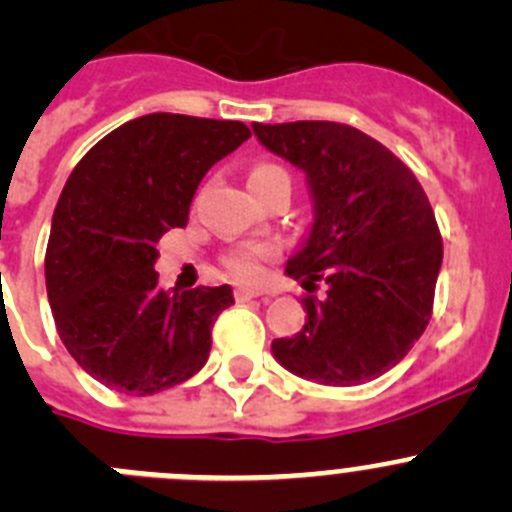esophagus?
<instances>
[{
  "mask_svg": "<svg viewBox=\"0 0 512 512\" xmlns=\"http://www.w3.org/2000/svg\"><path fill=\"white\" fill-rule=\"evenodd\" d=\"M255 298H262L260 290H250V288L234 290V300H237V303H247V300H255Z\"/></svg>",
  "mask_w": 512,
  "mask_h": 512,
  "instance_id": "34e87169",
  "label": "esophagus"
}]
</instances>
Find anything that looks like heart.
Instances as JSON below:
<instances>
[{
  "label": "heart",
  "mask_w": 512,
  "mask_h": 512,
  "mask_svg": "<svg viewBox=\"0 0 512 512\" xmlns=\"http://www.w3.org/2000/svg\"><path fill=\"white\" fill-rule=\"evenodd\" d=\"M275 179L290 181V176L278 164H257L250 171V186ZM272 255H275V247L267 245V242H260V245H237L224 252L222 265L237 283H257L262 278V262L270 260Z\"/></svg>",
  "instance_id": "b5f03b06"
}]
</instances>
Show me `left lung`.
<instances>
[{
	"instance_id": "1",
	"label": "left lung",
	"mask_w": 512,
	"mask_h": 512,
	"mask_svg": "<svg viewBox=\"0 0 512 512\" xmlns=\"http://www.w3.org/2000/svg\"><path fill=\"white\" fill-rule=\"evenodd\" d=\"M257 141L305 171L315 222L288 262L305 290V326L272 353L303 379L356 386L407 356L432 318L442 234L414 171L384 143L333 121L252 123Z\"/></svg>"
}]
</instances>
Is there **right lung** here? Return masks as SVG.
Returning a JSON list of instances; mask_svg holds the SVG:
<instances>
[{
	"mask_svg": "<svg viewBox=\"0 0 512 512\" xmlns=\"http://www.w3.org/2000/svg\"><path fill=\"white\" fill-rule=\"evenodd\" d=\"M250 136L240 121L151 113L73 169L52 214L45 283L62 343L100 384L146 396L207 364L232 288L166 290L156 242L186 227L199 181Z\"/></svg>",
	"mask_w": 512,
	"mask_h": 512,
	"instance_id": "obj_1",
	"label": "right lung"
}]
</instances>
